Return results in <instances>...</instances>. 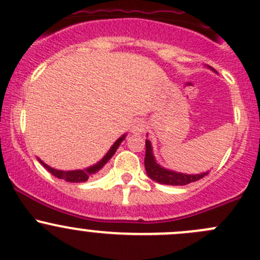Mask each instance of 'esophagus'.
<instances>
[{
	"label": "esophagus",
	"mask_w": 260,
	"mask_h": 260,
	"mask_svg": "<svg viewBox=\"0 0 260 260\" xmlns=\"http://www.w3.org/2000/svg\"><path fill=\"white\" fill-rule=\"evenodd\" d=\"M145 128H146L145 122L140 119V120H136V122L133 123L131 129H132V133H135V135H141V133L145 132Z\"/></svg>",
	"instance_id": "obj_1"
}]
</instances>
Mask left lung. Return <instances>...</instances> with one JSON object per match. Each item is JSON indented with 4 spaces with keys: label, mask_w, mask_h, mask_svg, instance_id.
Wrapping results in <instances>:
<instances>
[{
    "label": "left lung",
    "mask_w": 260,
    "mask_h": 260,
    "mask_svg": "<svg viewBox=\"0 0 260 260\" xmlns=\"http://www.w3.org/2000/svg\"><path fill=\"white\" fill-rule=\"evenodd\" d=\"M208 69H210L211 72L216 73L215 69H212L211 67H208ZM145 169L147 175H148L149 179H152L156 182L162 183V185H171V186H183L187 185V183L195 182L199 181L203 177H205L206 175H209L210 171L206 172H200V174H182V172L174 171V170L166 169V167L161 166V165L157 162L156 157L153 154V147L149 140H146V157H145Z\"/></svg>",
    "instance_id": "1"
}]
</instances>
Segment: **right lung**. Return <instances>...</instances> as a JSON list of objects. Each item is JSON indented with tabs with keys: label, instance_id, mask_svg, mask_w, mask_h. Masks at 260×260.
I'll return each mask as SVG.
<instances>
[{
	"label": "right lung",
	"instance_id": "right-lung-1",
	"mask_svg": "<svg viewBox=\"0 0 260 260\" xmlns=\"http://www.w3.org/2000/svg\"><path fill=\"white\" fill-rule=\"evenodd\" d=\"M125 137H127V133H124V135L120 136V137L113 143V145H112L111 148L108 149V152L104 154L103 158L99 159L96 164L86 167V169L72 170V171H62V170L52 169V167H50L49 165H46L45 162L41 161L39 157H38V161L40 162V164L43 165L46 170H48L50 174L54 175V176L57 177V179L65 180V181H68V182H85V181H88V179H90V177H93L94 175L98 174V172L101 171V170L103 169L107 164H108V161L112 158V157H113L115 151H117L118 147L120 146V143L125 140Z\"/></svg>",
	"mask_w": 260,
	"mask_h": 260
}]
</instances>
